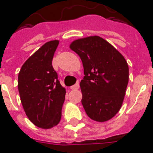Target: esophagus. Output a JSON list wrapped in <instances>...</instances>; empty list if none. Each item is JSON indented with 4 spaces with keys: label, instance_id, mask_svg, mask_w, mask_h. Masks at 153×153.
Segmentation results:
<instances>
[{
    "label": "esophagus",
    "instance_id": "1",
    "mask_svg": "<svg viewBox=\"0 0 153 153\" xmlns=\"http://www.w3.org/2000/svg\"><path fill=\"white\" fill-rule=\"evenodd\" d=\"M79 84L76 83L75 85H72V86L70 87V89H71V90H77V89H79Z\"/></svg>",
    "mask_w": 153,
    "mask_h": 153
}]
</instances>
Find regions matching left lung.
Here are the masks:
<instances>
[{"mask_svg": "<svg viewBox=\"0 0 153 153\" xmlns=\"http://www.w3.org/2000/svg\"><path fill=\"white\" fill-rule=\"evenodd\" d=\"M69 48L83 63L85 77L79 85L87 116L98 123L109 121L120 110L126 94L129 79L126 59L98 36L76 39Z\"/></svg>", "mask_w": 153, "mask_h": 153, "instance_id": "left-lung-1", "label": "left lung"}]
</instances>
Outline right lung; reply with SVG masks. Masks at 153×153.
I'll return each mask as SVG.
<instances>
[{
    "instance_id": "obj_1",
    "label": "right lung",
    "mask_w": 153,
    "mask_h": 153,
    "mask_svg": "<svg viewBox=\"0 0 153 153\" xmlns=\"http://www.w3.org/2000/svg\"><path fill=\"white\" fill-rule=\"evenodd\" d=\"M59 40L44 43L21 67L18 89L24 110L31 123L48 129L62 118L66 89L58 80L52 60Z\"/></svg>"
}]
</instances>
